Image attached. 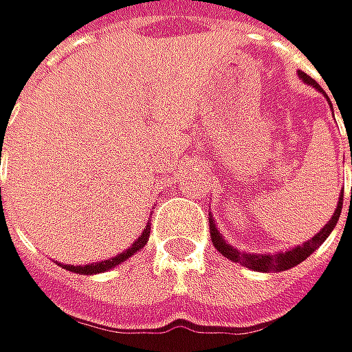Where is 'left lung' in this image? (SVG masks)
<instances>
[{
    "mask_svg": "<svg viewBox=\"0 0 352 352\" xmlns=\"http://www.w3.org/2000/svg\"><path fill=\"white\" fill-rule=\"evenodd\" d=\"M299 78H301L305 84L314 86L316 90H320V92L328 98V94L322 90V86H320L314 78H309L305 72H299ZM328 102H330V98H328ZM330 107H332V102H330ZM332 113H334V109H332ZM342 194H344V190L340 192V198H338V204H336V210H334L332 219H330V221H328L311 239H307L305 243H301V245H297V248H291V250H287V252H276V254H250V252H241V250L233 248V245L221 235V231H219V227H217V223H214V219H212V214H210V237H212V243H214V248H217L227 260L237 262V264H241V266H245V268H250V270H254V272H283V270H289V268L301 264L303 260H307V258H309V256L328 239V235L332 233V229L336 227V223H338V219H340Z\"/></svg>",
    "mask_w": 352,
    "mask_h": 352,
    "instance_id": "obj_1",
    "label": "left lung"
}]
</instances>
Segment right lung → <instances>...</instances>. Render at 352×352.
Returning <instances> with one entry per match:
<instances>
[{
  "mask_svg": "<svg viewBox=\"0 0 352 352\" xmlns=\"http://www.w3.org/2000/svg\"><path fill=\"white\" fill-rule=\"evenodd\" d=\"M0 156H1V148H0ZM148 237H150V225H146V229L142 231V235L125 250V252H121V254H117L115 258H109V260H104V262H92V264H86V266H72V264H65L63 268L65 270H69V272H76V274H86V276H90V274H100V272H109L111 268H115V266H119L121 262H125V260H129L133 254H138L146 243H148Z\"/></svg>",
  "mask_w": 352,
  "mask_h": 352,
  "instance_id": "add662e5",
  "label": "right lung"
}]
</instances>
